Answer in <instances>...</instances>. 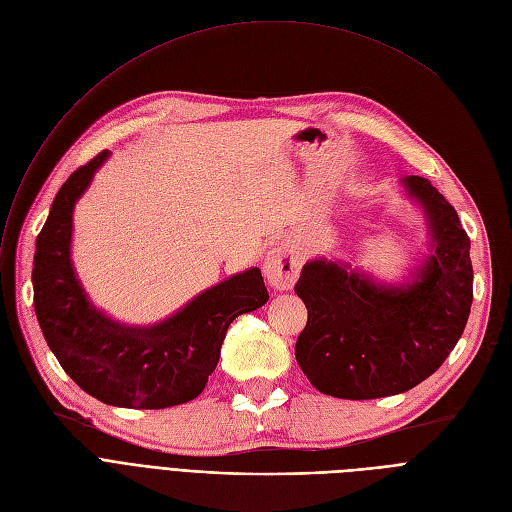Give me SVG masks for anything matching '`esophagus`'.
<instances>
[{"label":"esophagus","instance_id":"esophagus-1","mask_svg":"<svg viewBox=\"0 0 512 512\" xmlns=\"http://www.w3.org/2000/svg\"><path fill=\"white\" fill-rule=\"evenodd\" d=\"M300 271H302V256L294 248L285 246V243H279V246L271 248V252L266 254L262 264L266 283L279 291L294 287Z\"/></svg>","mask_w":512,"mask_h":512}]
</instances>
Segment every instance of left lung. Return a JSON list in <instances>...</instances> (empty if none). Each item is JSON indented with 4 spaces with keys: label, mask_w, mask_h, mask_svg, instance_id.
<instances>
[{
    "label": "left lung",
    "mask_w": 512,
    "mask_h": 512,
    "mask_svg": "<svg viewBox=\"0 0 512 512\" xmlns=\"http://www.w3.org/2000/svg\"><path fill=\"white\" fill-rule=\"evenodd\" d=\"M425 216L429 254L402 283H381L337 258L304 264L296 294L308 323L296 360L321 394L373 400L404 394L442 367L473 302L471 239L429 179H400Z\"/></svg>",
    "instance_id": "8db88e82"
}]
</instances>
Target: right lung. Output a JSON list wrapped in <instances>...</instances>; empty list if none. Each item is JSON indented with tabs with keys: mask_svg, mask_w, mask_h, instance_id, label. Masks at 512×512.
<instances>
[{
	"mask_svg": "<svg viewBox=\"0 0 512 512\" xmlns=\"http://www.w3.org/2000/svg\"><path fill=\"white\" fill-rule=\"evenodd\" d=\"M110 152L68 177L37 237L35 314L47 346L83 392L120 408H168L202 394L229 325L269 302L260 269L216 283L164 321L127 325L97 308L70 258L72 214Z\"/></svg>",
	"mask_w": 512,
	"mask_h": 512,
	"instance_id": "add662e5",
	"label": "right lung"
}]
</instances>
